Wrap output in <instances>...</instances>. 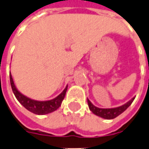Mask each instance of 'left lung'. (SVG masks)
I'll use <instances>...</instances> for the list:
<instances>
[{"label": "left lung", "mask_w": 149, "mask_h": 149, "mask_svg": "<svg viewBox=\"0 0 149 149\" xmlns=\"http://www.w3.org/2000/svg\"><path fill=\"white\" fill-rule=\"evenodd\" d=\"M134 100H135V97H133L131 100H129L126 104H123V105H121L119 107L111 108V109H101V108L96 107L88 99V104L89 109L94 114L99 116V117L102 118H104V119H113V118H115L116 117L120 115L122 113H123L131 105V103L133 102Z\"/></svg>", "instance_id": "obj_1"}]
</instances>
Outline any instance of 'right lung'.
<instances>
[{
  "label": "right lung",
  "mask_w": 149,
  "mask_h": 149,
  "mask_svg": "<svg viewBox=\"0 0 149 149\" xmlns=\"http://www.w3.org/2000/svg\"><path fill=\"white\" fill-rule=\"evenodd\" d=\"M10 79L13 92H14L15 97L17 98V100L19 101V103L22 106H24L27 110H29L30 112L33 113L35 114H38V115L48 114V113H50L52 112L57 110V109L61 106V102L64 99L66 91H67V88H68V85H67L63 90V92H61V94H59L57 97H55L54 99L40 101V100H32L29 97L24 96L23 94H22L15 87L11 74H10Z\"/></svg>",
  "instance_id": "right-lung-1"
}]
</instances>
